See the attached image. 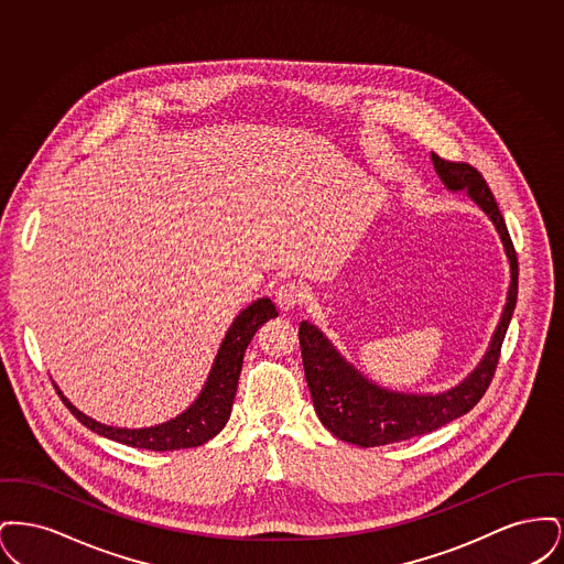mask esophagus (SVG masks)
Wrapping results in <instances>:
<instances>
[{
  "label": "esophagus",
  "mask_w": 564,
  "mask_h": 564,
  "mask_svg": "<svg viewBox=\"0 0 564 564\" xmlns=\"http://www.w3.org/2000/svg\"><path fill=\"white\" fill-rule=\"evenodd\" d=\"M304 297H306V290L295 281L279 285V290L274 292V302L281 311H294L304 302Z\"/></svg>",
  "instance_id": "1"
}]
</instances>
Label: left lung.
Instances as JSON below:
<instances>
[{"mask_svg": "<svg viewBox=\"0 0 564 564\" xmlns=\"http://www.w3.org/2000/svg\"><path fill=\"white\" fill-rule=\"evenodd\" d=\"M435 173L444 186L453 192L465 189L467 196L490 217L495 224L506 256L510 260V292L488 350L476 370L444 393H400L378 387L361 372H357L336 347L323 336L313 323H300V350L304 375L313 395V403L323 427L332 431L343 442L361 448L384 446L393 442L412 440L440 430L442 425L467 414L482 400L501 355V345L516 308L518 297V258L497 207V200L478 169L467 162H453L431 154Z\"/></svg>", "mask_w": 564, "mask_h": 564, "instance_id": "left-lung-1", "label": "left lung"}]
</instances>
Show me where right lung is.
Returning <instances> with one entry per match:
<instances>
[{
    "label": "right lung",
    "instance_id": "right-lung-1",
    "mask_svg": "<svg viewBox=\"0 0 564 564\" xmlns=\"http://www.w3.org/2000/svg\"><path fill=\"white\" fill-rule=\"evenodd\" d=\"M276 315L279 313L269 297H260L241 311V315L232 322L226 338L221 340L214 368L209 372V378H207L200 395L196 398V402L192 403L188 410L182 412L180 416H175L162 425H156V427L120 430V427L101 425L99 421L82 414L80 410L69 402L53 382L54 389L84 427H88L108 440L133 446V448L161 451V453L194 448V446L209 442L228 423L232 402L237 395L245 349L249 347L256 332Z\"/></svg>",
    "mask_w": 564,
    "mask_h": 564
}]
</instances>
